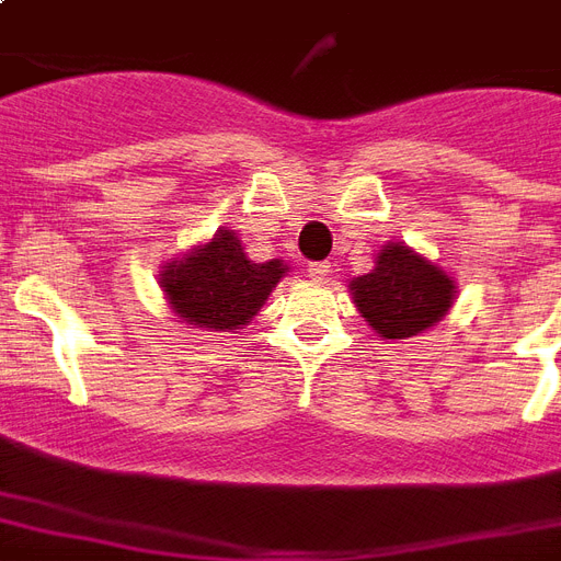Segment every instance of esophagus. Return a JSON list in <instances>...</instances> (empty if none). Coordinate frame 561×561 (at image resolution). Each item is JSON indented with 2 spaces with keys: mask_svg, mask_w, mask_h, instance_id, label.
<instances>
[{
  "mask_svg": "<svg viewBox=\"0 0 561 561\" xmlns=\"http://www.w3.org/2000/svg\"><path fill=\"white\" fill-rule=\"evenodd\" d=\"M332 276V264L329 262H314V264H308V279L317 282V285H323L325 279Z\"/></svg>",
  "mask_w": 561,
  "mask_h": 561,
  "instance_id": "1",
  "label": "esophagus"
}]
</instances>
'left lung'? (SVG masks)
<instances>
[{
	"label": "left lung",
	"mask_w": 561,
	"mask_h": 561,
	"mask_svg": "<svg viewBox=\"0 0 561 561\" xmlns=\"http://www.w3.org/2000/svg\"><path fill=\"white\" fill-rule=\"evenodd\" d=\"M352 302L383 341H408L436 325L457 299V282L404 241H387L375 267L350 282Z\"/></svg>",
	"instance_id": "obj_1"
}]
</instances>
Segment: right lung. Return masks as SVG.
Here are the masks:
<instances>
[{
    "label": "right lung",
    "instance_id": "1",
    "mask_svg": "<svg viewBox=\"0 0 561 561\" xmlns=\"http://www.w3.org/2000/svg\"><path fill=\"white\" fill-rule=\"evenodd\" d=\"M288 273L282 259L250 262L236 229L220 227L209 241L162 264L160 288L178 323L203 332H236L253 320Z\"/></svg>",
    "mask_w": 561,
    "mask_h": 561
}]
</instances>
